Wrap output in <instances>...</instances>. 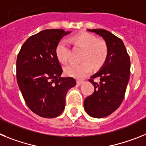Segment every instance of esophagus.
Instances as JSON below:
<instances>
[{"instance_id":"1","label":"esophagus","mask_w":146,"mask_h":146,"mask_svg":"<svg viewBox=\"0 0 146 146\" xmlns=\"http://www.w3.org/2000/svg\"><path fill=\"white\" fill-rule=\"evenodd\" d=\"M82 82H83V81L82 80H77V84L78 85V86H80V85H82Z\"/></svg>"}]
</instances>
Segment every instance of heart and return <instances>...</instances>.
Returning a JSON list of instances; mask_svg holds the SVG:
<instances>
[{
    "label": "heart",
    "mask_w": 146,
    "mask_h": 146,
    "mask_svg": "<svg viewBox=\"0 0 146 146\" xmlns=\"http://www.w3.org/2000/svg\"><path fill=\"white\" fill-rule=\"evenodd\" d=\"M76 47L83 50L80 64H69L64 68L67 76L81 79L91 72L94 69L101 68L108 57V47L103 41H99L95 36L88 33H82L72 37L70 39ZM69 44L65 40H61L55 47V55L58 60L66 63L69 59Z\"/></svg>",
    "instance_id": "1"
}]
</instances>
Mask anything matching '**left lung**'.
I'll use <instances>...</instances> for the list:
<instances>
[{
	"instance_id": "8db88e82",
	"label": "left lung",
	"mask_w": 146,
	"mask_h": 146,
	"mask_svg": "<svg viewBox=\"0 0 146 146\" xmlns=\"http://www.w3.org/2000/svg\"><path fill=\"white\" fill-rule=\"evenodd\" d=\"M101 36L108 47V57L102 69L91 77L89 81L94 91L86 97L84 108L94 118H104L115 111L124 99L129 80L130 58L123 41L104 29H88ZM100 80L97 84L94 81Z\"/></svg>"
}]
</instances>
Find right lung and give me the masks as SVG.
<instances>
[{
	"label": "right lung",
	"instance_id": "1",
	"mask_svg": "<svg viewBox=\"0 0 146 146\" xmlns=\"http://www.w3.org/2000/svg\"><path fill=\"white\" fill-rule=\"evenodd\" d=\"M62 29H47L30 36L17 58V80L23 99L32 112L55 118L64 111L66 95L74 87L73 77H60L63 69L55 55Z\"/></svg>",
	"mask_w": 146,
	"mask_h": 146
}]
</instances>
